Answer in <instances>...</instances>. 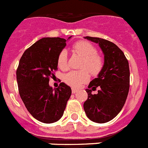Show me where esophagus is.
I'll use <instances>...</instances> for the list:
<instances>
[{
  "label": "esophagus",
  "instance_id": "obj_1",
  "mask_svg": "<svg viewBox=\"0 0 148 148\" xmlns=\"http://www.w3.org/2000/svg\"><path fill=\"white\" fill-rule=\"evenodd\" d=\"M77 91H78V89L75 88H72V93L73 94H75V92H77Z\"/></svg>",
  "mask_w": 148,
  "mask_h": 148
}]
</instances>
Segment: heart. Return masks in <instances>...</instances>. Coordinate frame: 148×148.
Returning <instances> with one entry per match:
<instances>
[{
  "label": "heart",
  "mask_w": 148,
  "mask_h": 148,
  "mask_svg": "<svg viewBox=\"0 0 148 148\" xmlns=\"http://www.w3.org/2000/svg\"><path fill=\"white\" fill-rule=\"evenodd\" d=\"M73 51L84 58L81 68L86 69L70 71L65 75L64 81L71 86L78 87L88 80V71L94 75H97L101 71L103 66V61L101 57L97 54L96 47L88 41H80L75 43L73 46ZM57 66L62 70H66L68 68L66 50H62L58 54Z\"/></svg>",
  "instance_id": "obj_1"
}]
</instances>
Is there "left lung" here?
<instances>
[{"mask_svg":"<svg viewBox=\"0 0 148 148\" xmlns=\"http://www.w3.org/2000/svg\"><path fill=\"white\" fill-rule=\"evenodd\" d=\"M85 39L99 45L104 55V63L97 78L90 82L84 110L88 118L95 123H104L112 120L123 109L129 90V62L123 52L110 41L86 36ZM99 87L98 94L92 95Z\"/></svg>","mask_w":148,"mask_h":148,"instance_id":"obj_1","label":"left lung"}]
</instances>
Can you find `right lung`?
I'll list each match as a JSON object with an SVG mask.
<instances>
[{"label": "right lung", "instance_id": "1", "mask_svg": "<svg viewBox=\"0 0 148 148\" xmlns=\"http://www.w3.org/2000/svg\"><path fill=\"white\" fill-rule=\"evenodd\" d=\"M66 42L61 38L40 39L23 53L17 68L20 97L31 115L41 123L59 120L71 96V88L65 83L61 82L57 88L49 85V78L57 70V57Z\"/></svg>", "mask_w": 148, "mask_h": 148}]
</instances>
